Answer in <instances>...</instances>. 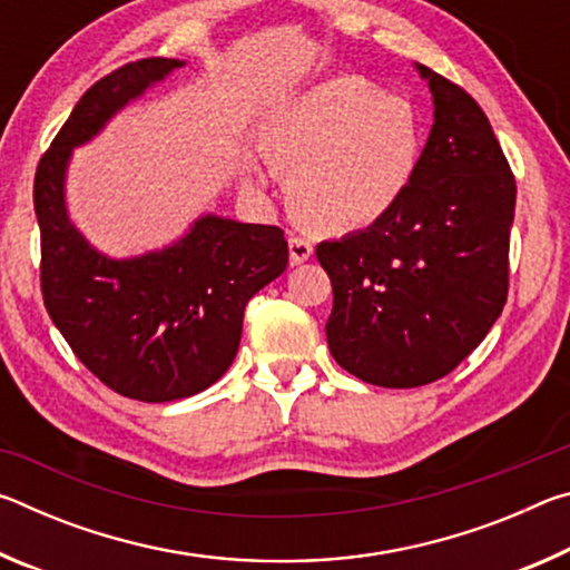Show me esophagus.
Returning a JSON list of instances; mask_svg holds the SVG:
<instances>
[{"instance_id": "esophagus-1", "label": "esophagus", "mask_w": 570, "mask_h": 570, "mask_svg": "<svg viewBox=\"0 0 570 570\" xmlns=\"http://www.w3.org/2000/svg\"><path fill=\"white\" fill-rule=\"evenodd\" d=\"M312 254H314V246L308 244L306 238H302V236L288 238V258H292V266H298V264L308 262V258H312Z\"/></svg>"}]
</instances>
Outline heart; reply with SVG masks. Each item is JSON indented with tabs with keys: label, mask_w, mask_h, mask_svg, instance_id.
I'll list each match as a JSON object with an SVG mask.
<instances>
[{
	"label": "heart",
	"mask_w": 570,
	"mask_h": 570,
	"mask_svg": "<svg viewBox=\"0 0 570 570\" xmlns=\"http://www.w3.org/2000/svg\"><path fill=\"white\" fill-rule=\"evenodd\" d=\"M422 122L402 95L340 75L278 105L262 153L288 170V198L306 226L346 234L377 224L407 196L422 160ZM250 180L262 178L248 160Z\"/></svg>",
	"instance_id": "heart-1"
}]
</instances>
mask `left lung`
Segmentation results:
<instances>
[{"instance_id":"obj_1","label":"left lung","mask_w":570,"mask_h":570,"mask_svg":"<svg viewBox=\"0 0 570 570\" xmlns=\"http://www.w3.org/2000/svg\"><path fill=\"white\" fill-rule=\"evenodd\" d=\"M435 105L428 146L392 214L316 258L332 278L326 342L336 364L377 387L445 377L503 312L515 178L480 105L414 65Z\"/></svg>"}]
</instances>
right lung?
Instances as JSON below:
<instances>
[{"label":"right lung","mask_w":570,"mask_h":570,"mask_svg":"<svg viewBox=\"0 0 570 570\" xmlns=\"http://www.w3.org/2000/svg\"><path fill=\"white\" fill-rule=\"evenodd\" d=\"M183 65L150 57L105 75L75 105L35 176L47 314L95 377L140 402L190 397L224 377L248 298L288 264L278 226L206 214L170 246L110 258L70 220L65 178L72 150Z\"/></svg>","instance_id":"1"}]
</instances>
